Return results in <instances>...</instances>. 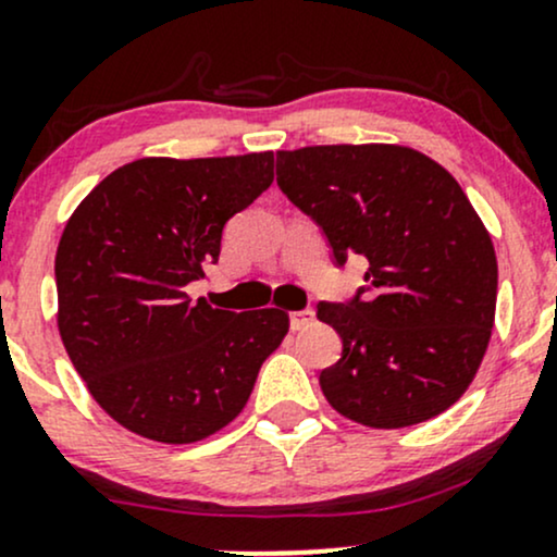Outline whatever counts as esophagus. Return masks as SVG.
<instances>
[{
    "instance_id": "34e87169",
    "label": "esophagus",
    "mask_w": 557,
    "mask_h": 557,
    "mask_svg": "<svg viewBox=\"0 0 557 557\" xmlns=\"http://www.w3.org/2000/svg\"><path fill=\"white\" fill-rule=\"evenodd\" d=\"M311 322H314V311H311V309L293 311V314H290V327L296 330V332H298V330H306Z\"/></svg>"
}]
</instances>
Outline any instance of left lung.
I'll list each match as a JSON object with an SVG mask.
<instances>
[{"mask_svg": "<svg viewBox=\"0 0 557 557\" xmlns=\"http://www.w3.org/2000/svg\"><path fill=\"white\" fill-rule=\"evenodd\" d=\"M277 183L317 220L337 264L367 257V298L319 304L343 356L319 374L337 413L400 430L447 411L487 354L497 257L456 177L400 144L277 151Z\"/></svg>", "mask_w": 557, "mask_h": 557, "instance_id": "1", "label": "left lung"}]
</instances>
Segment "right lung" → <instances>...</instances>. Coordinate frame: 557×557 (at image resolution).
Returning a JSON list of instances; mask_svg holds the SVG:
<instances>
[{
  "label": "right lung",
  "instance_id": "1",
  "mask_svg": "<svg viewBox=\"0 0 557 557\" xmlns=\"http://www.w3.org/2000/svg\"><path fill=\"white\" fill-rule=\"evenodd\" d=\"M274 181V154L144 157L107 175L57 246V327L104 413L138 437L190 445L251 398L290 330L283 309L225 311L185 285L220 259L225 222Z\"/></svg>",
  "mask_w": 557,
  "mask_h": 557
}]
</instances>
